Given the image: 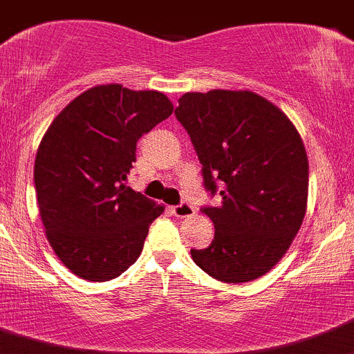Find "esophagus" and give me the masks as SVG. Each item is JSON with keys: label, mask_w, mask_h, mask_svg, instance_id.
<instances>
[{"label": "esophagus", "mask_w": 354, "mask_h": 354, "mask_svg": "<svg viewBox=\"0 0 354 354\" xmlns=\"http://www.w3.org/2000/svg\"><path fill=\"white\" fill-rule=\"evenodd\" d=\"M171 212H173L176 218H190V216L195 214V209L192 207L190 204H187V202H181L180 205L171 207Z\"/></svg>", "instance_id": "obj_1"}]
</instances>
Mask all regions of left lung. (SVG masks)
I'll list each match as a JSON object with an SVG mask.
<instances>
[{
  "mask_svg": "<svg viewBox=\"0 0 354 354\" xmlns=\"http://www.w3.org/2000/svg\"><path fill=\"white\" fill-rule=\"evenodd\" d=\"M174 115L190 135L205 190L221 195L202 212L214 240L192 249L198 268L219 282H252L279 263L303 225L308 156L296 126L252 91L185 93Z\"/></svg>",
  "mask_w": 354,
  "mask_h": 354,
  "instance_id": "obj_1",
  "label": "left lung"
}]
</instances>
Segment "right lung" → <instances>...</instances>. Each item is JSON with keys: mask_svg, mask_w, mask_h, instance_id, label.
I'll return each mask as SVG.
<instances>
[{"mask_svg": "<svg viewBox=\"0 0 354 354\" xmlns=\"http://www.w3.org/2000/svg\"><path fill=\"white\" fill-rule=\"evenodd\" d=\"M173 114L160 91L102 84L75 97L50 124L34 162L46 239L74 275L115 279L138 259L162 205L124 181L136 142Z\"/></svg>", "mask_w": 354, "mask_h": 354, "instance_id": "obj_1", "label": "right lung"}]
</instances>
